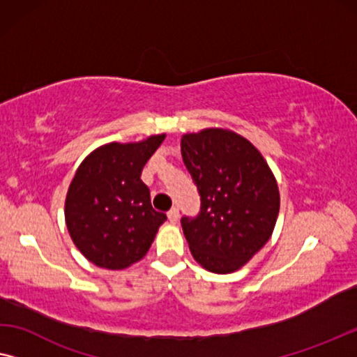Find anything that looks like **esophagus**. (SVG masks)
Returning a JSON list of instances; mask_svg holds the SVG:
<instances>
[{"mask_svg": "<svg viewBox=\"0 0 357 357\" xmlns=\"http://www.w3.org/2000/svg\"><path fill=\"white\" fill-rule=\"evenodd\" d=\"M168 220L172 223H178V220H179V210H178V207H173L172 210H169V212H168Z\"/></svg>", "mask_w": 357, "mask_h": 357, "instance_id": "obj_1", "label": "esophagus"}]
</instances>
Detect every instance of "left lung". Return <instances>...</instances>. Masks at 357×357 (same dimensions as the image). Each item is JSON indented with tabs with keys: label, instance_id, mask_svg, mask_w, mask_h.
<instances>
[{
	"label": "left lung",
	"instance_id": "obj_1",
	"mask_svg": "<svg viewBox=\"0 0 357 357\" xmlns=\"http://www.w3.org/2000/svg\"><path fill=\"white\" fill-rule=\"evenodd\" d=\"M181 153L200 195V212L181 218L190 252L208 272H234L273 233L277 181L259 150L231 130L185 134Z\"/></svg>",
	"mask_w": 357,
	"mask_h": 357
}]
</instances>
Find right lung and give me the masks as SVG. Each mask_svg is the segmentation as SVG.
<instances>
[{"label": "right lung", "instance_id": "right-lung-1", "mask_svg": "<svg viewBox=\"0 0 357 357\" xmlns=\"http://www.w3.org/2000/svg\"><path fill=\"white\" fill-rule=\"evenodd\" d=\"M165 134L137 144H108L80 163L66 195V225L76 248L97 267L121 270L147 254L167 215L153 210L140 174Z\"/></svg>", "mask_w": 357, "mask_h": 357}]
</instances>
